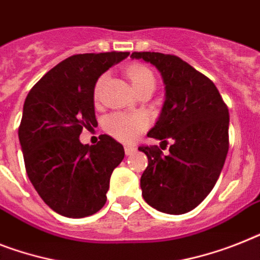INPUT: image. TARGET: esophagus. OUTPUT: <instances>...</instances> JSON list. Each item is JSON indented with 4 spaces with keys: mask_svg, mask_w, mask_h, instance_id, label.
Wrapping results in <instances>:
<instances>
[{
    "mask_svg": "<svg viewBox=\"0 0 260 260\" xmlns=\"http://www.w3.org/2000/svg\"><path fill=\"white\" fill-rule=\"evenodd\" d=\"M133 153H135V149L132 146H125V154L126 155H132Z\"/></svg>",
    "mask_w": 260,
    "mask_h": 260,
    "instance_id": "obj_1",
    "label": "esophagus"
}]
</instances>
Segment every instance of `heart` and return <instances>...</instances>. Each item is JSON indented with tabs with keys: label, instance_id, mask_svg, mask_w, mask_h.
<instances>
[{
	"label": "heart",
	"instance_id": "b5f03b06",
	"mask_svg": "<svg viewBox=\"0 0 260 260\" xmlns=\"http://www.w3.org/2000/svg\"><path fill=\"white\" fill-rule=\"evenodd\" d=\"M127 76L133 86L137 90L143 83L154 79L153 73L142 65H133L127 69ZM104 77H101L95 83L94 93L98 95ZM149 125L147 118L142 114H128V113H113L109 114L104 121V128L107 134L121 142H133Z\"/></svg>",
	"mask_w": 260,
	"mask_h": 260
}]
</instances>
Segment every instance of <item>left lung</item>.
Here are the masks:
<instances>
[{
  "label": "left lung",
  "instance_id": "obj_1",
  "mask_svg": "<svg viewBox=\"0 0 260 260\" xmlns=\"http://www.w3.org/2000/svg\"><path fill=\"white\" fill-rule=\"evenodd\" d=\"M158 69L166 100L149 137L169 147L141 146L149 165L141 177L142 197L160 212L191 211L210 194L229 151V109L211 79L177 55L134 51Z\"/></svg>",
  "mask_w": 260,
  "mask_h": 260
}]
</instances>
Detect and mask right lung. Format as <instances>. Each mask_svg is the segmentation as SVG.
<instances>
[{"instance_id": "1", "label": "right lung", "mask_w": 260, "mask_h": 260, "mask_svg": "<svg viewBox=\"0 0 260 260\" xmlns=\"http://www.w3.org/2000/svg\"><path fill=\"white\" fill-rule=\"evenodd\" d=\"M128 51L76 54L59 62L27 94L18 138L27 177L42 201L68 218H83L106 203L111 173L123 146L110 135L83 145V127L96 126L94 87Z\"/></svg>"}]
</instances>
